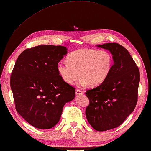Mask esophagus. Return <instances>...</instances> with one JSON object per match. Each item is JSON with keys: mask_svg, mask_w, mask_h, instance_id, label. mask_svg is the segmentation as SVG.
<instances>
[{"mask_svg": "<svg viewBox=\"0 0 151 151\" xmlns=\"http://www.w3.org/2000/svg\"><path fill=\"white\" fill-rule=\"evenodd\" d=\"M83 94V92L82 91H81L80 90H78V89H77L76 91V95H82V94Z\"/></svg>", "mask_w": 151, "mask_h": 151, "instance_id": "1", "label": "esophagus"}]
</instances>
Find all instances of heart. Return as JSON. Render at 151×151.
Segmentation results:
<instances>
[{"label": "heart", "instance_id": "heart-1", "mask_svg": "<svg viewBox=\"0 0 151 151\" xmlns=\"http://www.w3.org/2000/svg\"><path fill=\"white\" fill-rule=\"evenodd\" d=\"M67 61L57 64L58 74L65 83L72 85L80 76L82 85L87 83L90 86H96L109 75L113 57L107 50L82 49L69 54Z\"/></svg>", "mask_w": 151, "mask_h": 151}]
</instances>
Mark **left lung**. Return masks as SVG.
<instances>
[{"mask_svg": "<svg viewBox=\"0 0 151 151\" xmlns=\"http://www.w3.org/2000/svg\"><path fill=\"white\" fill-rule=\"evenodd\" d=\"M113 55L114 64L107 79L86 91L89 100L86 107L87 121L95 130L118 127L132 113L138 101L139 71L126 49L117 43L97 45Z\"/></svg>", "mask_w": 151, "mask_h": 151, "instance_id": "1", "label": "left lung"}]
</instances>
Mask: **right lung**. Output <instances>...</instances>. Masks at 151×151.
I'll use <instances>...</instances> for the list:
<instances>
[{
  "instance_id": "add662e5",
  "label": "right lung",
  "mask_w": 151,
  "mask_h": 151,
  "mask_svg": "<svg viewBox=\"0 0 151 151\" xmlns=\"http://www.w3.org/2000/svg\"><path fill=\"white\" fill-rule=\"evenodd\" d=\"M67 50L62 45H38L24 50L15 62L10 86L16 111L35 127H53L65 103L75 96V87L65 83L57 71Z\"/></svg>"
}]
</instances>
